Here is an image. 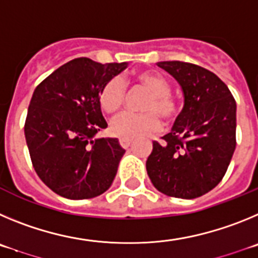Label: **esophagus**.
Masks as SVG:
<instances>
[{
    "instance_id": "1",
    "label": "esophagus",
    "mask_w": 258,
    "mask_h": 258,
    "mask_svg": "<svg viewBox=\"0 0 258 258\" xmlns=\"http://www.w3.org/2000/svg\"><path fill=\"white\" fill-rule=\"evenodd\" d=\"M119 144H120V146H122V148H124V149H126V148H128V146L131 145L132 140H131V139L122 138V139H119Z\"/></svg>"
}]
</instances>
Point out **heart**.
<instances>
[{
    "label": "heart",
    "mask_w": 258,
    "mask_h": 258,
    "mask_svg": "<svg viewBox=\"0 0 258 258\" xmlns=\"http://www.w3.org/2000/svg\"><path fill=\"white\" fill-rule=\"evenodd\" d=\"M135 81L149 91L144 100L140 113H124L115 118L112 131L120 138H139L152 134L161 127L159 118L166 123H172L180 112L177 99L171 94V83L154 72H140ZM99 103L106 114H117L124 103V86L122 81L113 77L103 85L99 94Z\"/></svg>",
    "instance_id": "1"
}]
</instances>
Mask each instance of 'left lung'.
I'll list each match as a JSON object with an SVG mask.
<instances>
[{
	"mask_svg": "<svg viewBox=\"0 0 258 258\" xmlns=\"http://www.w3.org/2000/svg\"><path fill=\"white\" fill-rule=\"evenodd\" d=\"M184 92V108L162 143L153 141L146 171L155 189L194 199L212 190L227 171L236 145V104L215 73L185 61L157 62Z\"/></svg>",
	"mask_w": 258,
	"mask_h": 258,
	"instance_id": "1",
	"label": "left lung"
}]
</instances>
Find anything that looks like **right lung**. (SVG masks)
Instances as JSON below:
<instances>
[{"instance_id": "right-lung-1", "label": "right lung", "mask_w": 258, "mask_h": 258, "mask_svg": "<svg viewBox=\"0 0 258 258\" xmlns=\"http://www.w3.org/2000/svg\"><path fill=\"white\" fill-rule=\"evenodd\" d=\"M127 62L100 64L78 57L36 87L24 134L38 177L60 197L80 201L110 187L126 150L117 139H96L108 127L99 103L104 83Z\"/></svg>"}]
</instances>
